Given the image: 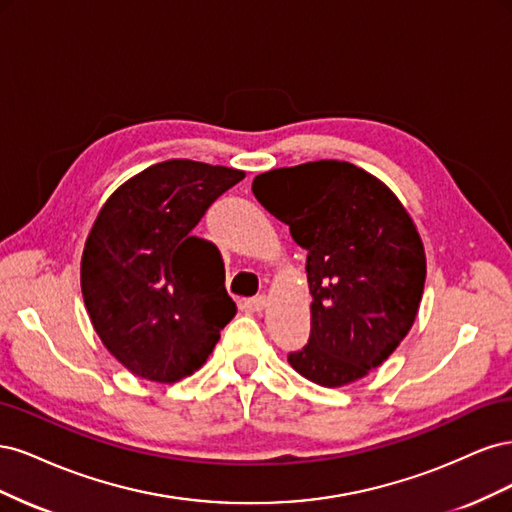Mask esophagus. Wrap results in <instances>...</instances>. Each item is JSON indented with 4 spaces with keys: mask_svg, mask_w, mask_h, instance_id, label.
<instances>
[{
    "mask_svg": "<svg viewBox=\"0 0 512 512\" xmlns=\"http://www.w3.org/2000/svg\"><path fill=\"white\" fill-rule=\"evenodd\" d=\"M250 307L256 309V312H260V309H265L267 307V297H265V294H256V297H252L250 299Z\"/></svg>",
    "mask_w": 512,
    "mask_h": 512,
    "instance_id": "1",
    "label": "esophagus"
}]
</instances>
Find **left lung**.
<instances>
[{"label": "left lung", "mask_w": 512, "mask_h": 512, "mask_svg": "<svg viewBox=\"0 0 512 512\" xmlns=\"http://www.w3.org/2000/svg\"><path fill=\"white\" fill-rule=\"evenodd\" d=\"M258 203L307 252L309 342L288 363L320 386H344L382 365L412 329L425 250L404 205L350 162L320 160L254 179Z\"/></svg>", "instance_id": "left-lung-1"}]
</instances>
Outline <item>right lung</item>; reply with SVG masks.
<instances>
[{
    "label": "right lung",
    "instance_id": "add662e5",
    "mask_svg": "<svg viewBox=\"0 0 512 512\" xmlns=\"http://www.w3.org/2000/svg\"><path fill=\"white\" fill-rule=\"evenodd\" d=\"M243 177L168 160L123 183L98 213L81 260L83 299L102 344L134 376H190L237 314L218 247L192 228Z\"/></svg>",
    "mask_w": 512,
    "mask_h": 512
}]
</instances>
